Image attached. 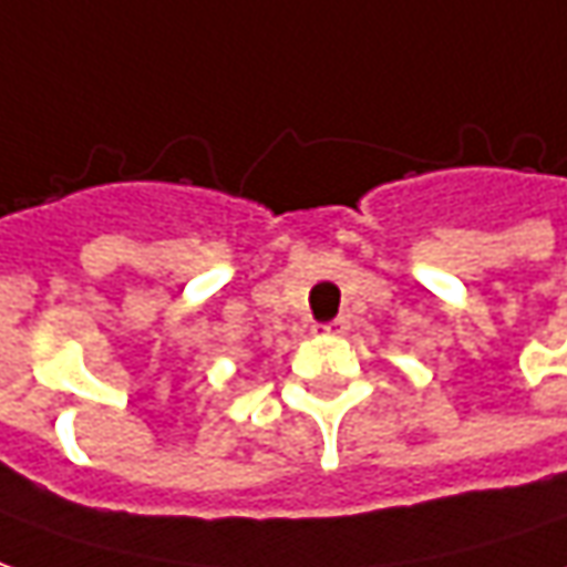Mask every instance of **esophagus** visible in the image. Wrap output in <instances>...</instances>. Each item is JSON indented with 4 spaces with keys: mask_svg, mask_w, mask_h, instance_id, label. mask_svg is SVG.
Instances as JSON below:
<instances>
[{
    "mask_svg": "<svg viewBox=\"0 0 567 567\" xmlns=\"http://www.w3.org/2000/svg\"><path fill=\"white\" fill-rule=\"evenodd\" d=\"M316 332L319 334H344L348 332V319H332V322H326V326H316Z\"/></svg>",
    "mask_w": 567,
    "mask_h": 567,
    "instance_id": "obj_1",
    "label": "esophagus"
}]
</instances>
